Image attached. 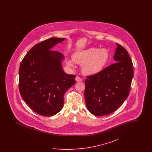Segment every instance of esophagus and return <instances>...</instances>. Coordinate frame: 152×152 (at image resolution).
<instances>
[{
	"label": "esophagus",
	"instance_id": "34e87169",
	"mask_svg": "<svg viewBox=\"0 0 152 152\" xmlns=\"http://www.w3.org/2000/svg\"><path fill=\"white\" fill-rule=\"evenodd\" d=\"M75 80H76V81H82V79L79 76H76V78H75Z\"/></svg>",
	"mask_w": 152,
	"mask_h": 152
}]
</instances>
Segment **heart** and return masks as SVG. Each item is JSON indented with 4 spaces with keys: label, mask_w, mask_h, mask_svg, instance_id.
<instances>
[{
    "label": "heart",
    "mask_w": 152,
    "mask_h": 152,
    "mask_svg": "<svg viewBox=\"0 0 152 152\" xmlns=\"http://www.w3.org/2000/svg\"><path fill=\"white\" fill-rule=\"evenodd\" d=\"M109 53L105 48H91L75 53L73 61L81 65L82 72L85 75H94L100 72L108 62ZM72 60L68 59L66 64L69 67H75Z\"/></svg>",
    "instance_id": "1"
}]
</instances>
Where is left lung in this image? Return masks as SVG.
<instances>
[{
	"instance_id": "1",
	"label": "left lung",
	"mask_w": 152,
	"mask_h": 152,
	"mask_svg": "<svg viewBox=\"0 0 152 152\" xmlns=\"http://www.w3.org/2000/svg\"><path fill=\"white\" fill-rule=\"evenodd\" d=\"M117 44L116 63L100 72L87 76L84 96L87 109L97 116L109 115L118 108L128 97L133 77V63L122 45Z\"/></svg>"
}]
</instances>
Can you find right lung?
Returning <instances> with one entry per match:
<instances>
[{
  "instance_id": "obj_1",
  "label": "right lung",
  "mask_w": 152,
  "mask_h": 152,
  "mask_svg": "<svg viewBox=\"0 0 152 152\" xmlns=\"http://www.w3.org/2000/svg\"><path fill=\"white\" fill-rule=\"evenodd\" d=\"M64 40L51 37L37 44L20 65L19 88L22 99L42 116H53L59 112L65 92L75 84L76 75H68L63 70V55L50 50Z\"/></svg>"
}]
</instances>
